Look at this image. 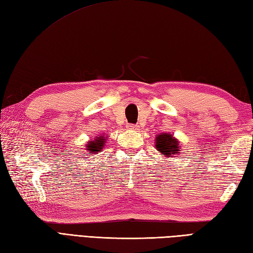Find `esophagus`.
<instances>
[{
    "label": "esophagus",
    "mask_w": 253,
    "mask_h": 253,
    "mask_svg": "<svg viewBox=\"0 0 253 253\" xmlns=\"http://www.w3.org/2000/svg\"><path fill=\"white\" fill-rule=\"evenodd\" d=\"M138 127H139V126L134 125V124H128V125H127V128L130 129V130H137Z\"/></svg>",
    "instance_id": "1"
}]
</instances>
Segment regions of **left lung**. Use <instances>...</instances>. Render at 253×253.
I'll return each instance as SVG.
<instances>
[{"label":"left lung","mask_w":253,"mask_h":253,"mask_svg":"<svg viewBox=\"0 0 253 253\" xmlns=\"http://www.w3.org/2000/svg\"><path fill=\"white\" fill-rule=\"evenodd\" d=\"M156 141V150L165 157H173L175 154L181 153V146L178 139L172 137L170 133H161L157 134Z\"/></svg>","instance_id":"8db88e82"}]
</instances>
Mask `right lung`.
I'll return each mask as SVG.
<instances>
[{
    "label": "right lung",
    "instance_id": "add662e5",
    "mask_svg": "<svg viewBox=\"0 0 253 253\" xmlns=\"http://www.w3.org/2000/svg\"><path fill=\"white\" fill-rule=\"evenodd\" d=\"M105 143V137L104 136H97L95 137V139L93 140H90L89 142H88V144H86L87 146V151L88 153L87 154H97L98 152H101L103 145Z\"/></svg>",
    "mask_w": 253,
    "mask_h": 253
}]
</instances>
